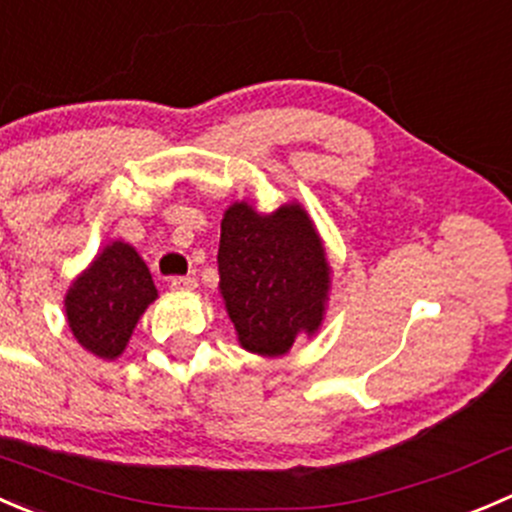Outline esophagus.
Wrapping results in <instances>:
<instances>
[{"mask_svg": "<svg viewBox=\"0 0 512 512\" xmlns=\"http://www.w3.org/2000/svg\"><path fill=\"white\" fill-rule=\"evenodd\" d=\"M169 286L174 288V291H194L196 278L194 276H174L169 281Z\"/></svg>", "mask_w": 512, "mask_h": 512, "instance_id": "obj_1", "label": "esophagus"}]
</instances>
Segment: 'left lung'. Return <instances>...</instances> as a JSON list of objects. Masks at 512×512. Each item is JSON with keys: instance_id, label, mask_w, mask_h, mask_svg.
Masks as SVG:
<instances>
[{"instance_id": "8db88e82", "label": "left lung", "mask_w": 512, "mask_h": 512, "mask_svg": "<svg viewBox=\"0 0 512 512\" xmlns=\"http://www.w3.org/2000/svg\"><path fill=\"white\" fill-rule=\"evenodd\" d=\"M219 273L229 316L249 351L286 353L298 333L321 323L328 263L301 206H281L273 216L231 206L221 221Z\"/></svg>"}]
</instances>
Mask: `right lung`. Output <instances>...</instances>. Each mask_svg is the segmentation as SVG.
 I'll return each mask as SVG.
<instances>
[{
	"instance_id": "add662e5",
	"label": "right lung",
	"mask_w": 512,
	"mask_h": 512,
	"mask_svg": "<svg viewBox=\"0 0 512 512\" xmlns=\"http://www.w3.org/2000/svg\"><path fill=\"white\" fill-rule=\"evenodd\" d=\"M154 298L156 286L146 263L129 244L114 241L69 291V328L86 351L116 358Z\"/></svg>"
}]
</instances>
